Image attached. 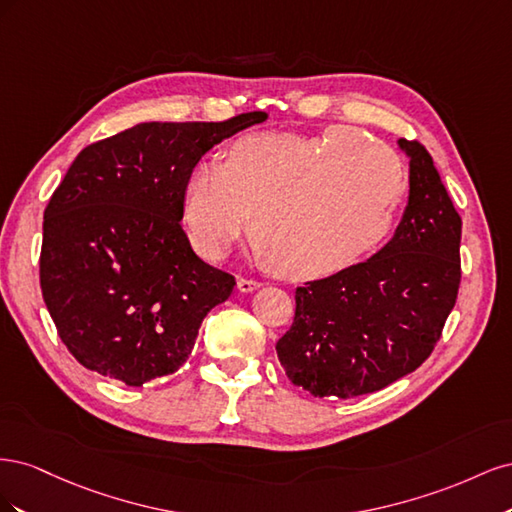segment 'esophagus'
Wrapping results in <instances>:
<instances>
[{
    "mask_svg": "<svg viewBox=\"0 0 512 512\" xmlns=\"http://www.w3.org/2000/svg\"><path fill=\"white\" fill-rule=\"evenodd\" d=\"M237 288H239V292H254L256 288H260V282L247 280V277H239V280H237Z\"/></svg>",
    "mask_w": 512,
    "mask_h": 512,
    "instance_id": "esophagus-1",
    "label": "esophagus"
}]
</instances>
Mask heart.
I'll return each mask as SVG.
<instances>
[{
	"instance_id": "obj_1",
	"label": "heart",
	"mask_w": 512,
	"mask_h": 512,
	"mask_svg": "<svg viewBox=\"0 0 512 512\" xmlns=\"http://www.w3.org/2000/svg\"><path fill=\"white\" fill-rule=\"evenodd\" d=\"M404 190L399 158L356 128L250 134L232 143L226 164L192 170L181 213L200 256L222 258L252 215L260 260L288 280H320L376 250Z\"/></svg>"
}]
</instances>
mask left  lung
Masks as SVG:
<instances>
[{
	"instance_id": "8db88e82",
	"label": "left lung",
	"mask_w": 512,
	"mask_h": 512,
	"mask_svg": "<svg viewBox=\"0 0 512 512\" xmlns=\"http://www.w3.org/2000/svg\"><path fill=\"white\" fill-rule=\"evenodd\" d=\"M410 196L395 237L378 254L297 288L277 359L314 397L376 393L421 367L457 301L461 218L429 151L399 138Z\"/></svg>"
}]
</instances>
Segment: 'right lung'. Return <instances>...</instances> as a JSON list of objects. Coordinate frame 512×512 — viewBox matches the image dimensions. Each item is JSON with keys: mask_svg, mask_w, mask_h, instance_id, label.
<instances>
[{"mask_svg": "<svg viewBox=\"0 0 512 512\" xmlns=\"http://www.w3.org/2000/svg\"><path fill=\"white\" fill-rule=\"evenodd\" d=\"M265 119L138 123L76 156L44 209L40 288L83 367L143 386L188 361L235 277L194 254L185 181L213 145Z\"/></svg>", "mask_w": 512, "mask_h": 512, "instance_id": "obj_1", "label": "right lung"}]
</instances>
